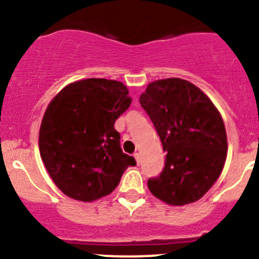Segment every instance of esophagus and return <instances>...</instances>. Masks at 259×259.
Listing matches in <instances>:
<instances>
[{"mask_svg":"<svg viewBox=\"0 0 259 259\" xmlns=\"http://www.w3.org/2000/svg\"><path fill=\"white\" fill-rule=\"evenodd\" d=\"M134 157H135V160H137V164H140V154H139V153H135Z\"/></svg>","mask_w":259,"mask_h":259,"instance_id":"esophagus-1","label":"esophagus"}]
</instances>
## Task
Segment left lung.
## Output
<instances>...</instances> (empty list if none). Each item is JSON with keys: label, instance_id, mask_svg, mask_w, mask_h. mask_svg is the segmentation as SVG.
Returning a JSON list of instances; mask_svg holds the SVG:
<instances>
[{"label": "left lung", "instance_id": "left-lung-1", "mask_svg": "<svg viewBox=\"0 0 259 259\" xmlns=\"http://www.w3.org/2000/svg\"><path fill=\"white\" fill-rule=\"evenodd\" d=\"M139 101L167 153L160 175L148 180L150 192L169 205L197 201L219 178L227 159L219 111L199 87L181 78L152 82Z\"/></svg>", "mask_w": 259, "mask_h": 259}]
</instances>
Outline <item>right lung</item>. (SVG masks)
I'll use <instances>...</instances> for the list:
<instances>
[{
  "label": "right lung",
  "instance_id": "add662e5",
  "mask_svg": "<svg viewBox=\"0 0 259 259\" xmlns=\"http://www.w3.org/2000/svg\"><path fill=\"white\" fill-rule=\"evenodd\" d=\"M132 99L121 82L87 78L66 86L47 107L39 132L45 168L64 195L90 202L116 188L135 165L122 153L115 121Z\"/></svg>",
  "mask_w": 259,
  "mask_h": 259
}]
</instances>
